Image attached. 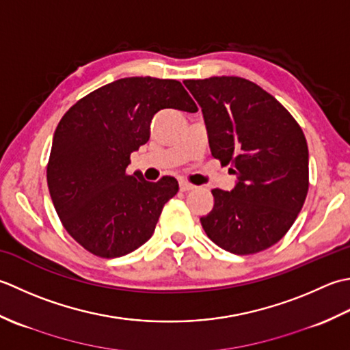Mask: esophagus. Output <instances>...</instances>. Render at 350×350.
I'll return each mask as SVG.
<instances>
[{"label": "esophagus", "mask_w": 350, "mask_h": 350, "mask_svg": "<svg viewBox=\"0 0 350 350\" xmlns=\"http://www.w3.org/2000/svg\"><path fill=\"white\" fill-rule=\"evenodd\" d=\"M193 189H195L193 184H190L187 181H180V190L181 191H190V190H193Z\"/></svg>", "instance_id": "esophagus-1"}]
</instances>
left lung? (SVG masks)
<instances>
[{"instance_id":"left-lung-1","label":"left lung","mask_w":350,"mask_h":350,"mask_svg":"<svg viewBox=\"0 0 350 350\" xmlns=\"http://www.w3.org/2000/svg\"><path fill=\"white\" fill-rule=\"evenodd\" d=\"M201 105L211 155L237 178L231 191L211 190L215 206L201 217L225 251L249 255L278 243L308 193V145L287 109L240 77L185 80Z\"/></svg>"}]
</instances>
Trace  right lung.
<instances>
[{
    "label": "right lung",
    "mask_w": 350,
    "mask_h": 350,
    "mask_svg": "<svg viewBox=\"0 0 350 350\" xmlns=\"http://www.w3.org/2000/svg\"><path fill=\"white\" fill-rule=\"evenodd\" d=\"M198 111L176 80L130 77L85 95L55 128L46 181L63 226L85 251L124 256L151 239L161 210L178 191L174 176L157 183L126 174L130 157L149 140L160 110Z\"/></svg>",
    "instance_id": "obj_1"
}]
</instances>
